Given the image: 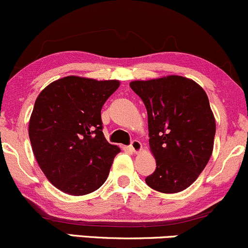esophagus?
Here are the masks:
<instances>
[{
	"mask_svg": "<svg viewBox=\"0 0 248 248\" xmlns=\"http://www.w3.org/2000/svg\"><path fill=\"white\" fill-rule=\"evenodd\" d=\"M129 147H131V150L133 151V152L138 153L139 152L140 150H141V142L139 141V140H133V141L131 142V145H129Z\"/></svg>",
	"mask_w": 248,
	"mask_h": 248,
	"instance_id": "34e87169",
	"label": "esophagus"
}]
</instances>
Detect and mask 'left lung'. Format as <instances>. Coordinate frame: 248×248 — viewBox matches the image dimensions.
<instances>
[{
  "label": "left lung",
  "instance_id": "1",
  "mask_svg": "<svg viewBox=\"0 0 248 248\" xmlns=\"http://www.w3.org/2000/svg\"><path fill=\"white\" fill-rule=\"evenodd\" d=\"M129 85L147 110L150 147L157 163L146 183L164 194L186 189L213 153L216 124L207 93L182 76L134 80Z\"/></svg>",
  "mask_w": 248,
  "mask_h": 248
}]
</instances>
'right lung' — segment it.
Masks as SVG:
<instances>
[{"instance_id":"1","label":"right lung","mask_w":248,"mask_h":248,"mask_svg":"<svg viewBox=\"0 0 248 248\" xmlns=\"http://www.w3.org/2000/svg\"><path fill=\"white\" fill-rule=\"evenodd\" d=\"M119 85L67 76L36 98L28 127L33 153L48 181L65 194H90L108 177L120 148L104 138L101 109Z\"/></svg>"}]
</instances>
